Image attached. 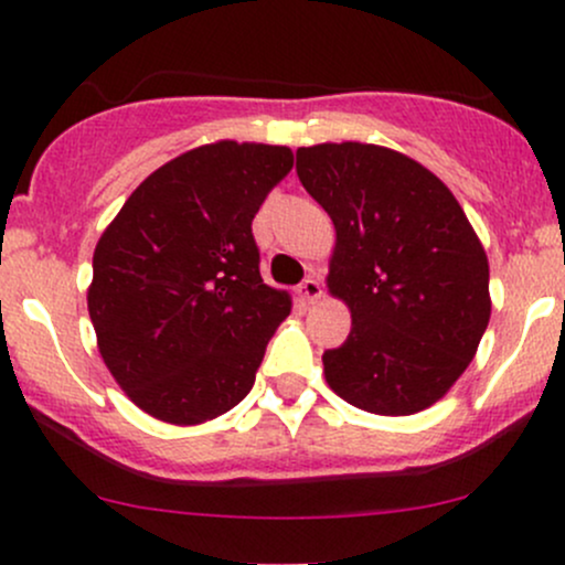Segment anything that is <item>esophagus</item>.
Instances as JSON below:
<instances>
[{
  "label": "esophagus",
  "instance_id": "esophagus-1",
  "mask_svg": "<svg viewBox=\"0 0 565 565\" xmlns=\"http://www.w3.org/2000/svg\"><path fill=\"white\" fill-rule=\"evenodd\" d=\"M297 291H300V297H302L305 302H316V300H321V295H323V289H321L319 278H313V276L305 278V281L300 284V287H297Z\"/></svg>",
  "mask_w": 565,
  "mask_h": 565
}]
</instances>
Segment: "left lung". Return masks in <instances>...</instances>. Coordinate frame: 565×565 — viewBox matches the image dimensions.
Listing matches in <instances>:
<instances>
[{"instance_id":"left-lung-1","label":"left lung","mask_w":565,"mask_h":565,"mask_svg":"<svg viewBox=\"0 0 565 565\" xmlns=\"http://www.w3.org/2000/svg\"><path fill=\"white\" fill-rule=\"evenodd\" d=\"M297 178L332 217L329 289L353 329L323 353L329 387L385 417L444 398L489 327V260L430 170L366 142L297 148Z\"/></svg>"}]
</instances>
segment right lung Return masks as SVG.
Masks as SVG:
<instances>
[{
  "mask_svg": "<svg viewBox=\"0 0 565 565\" xmlns=\"http://www.w3.org/2000/svg\"><path fill=\"white\" fill-rule=\"evenodd\" d=\"M291 164L284 146L193 148L148 174L97 242V348L151 417L206 423L255 385L291 302L263 284L252 220Z\"/></svg>",
  "mask_w": 565,
  "mask_h": 565,
  "instance_id": "add662e5",
  "label": "right lung"
}]
</instances>
